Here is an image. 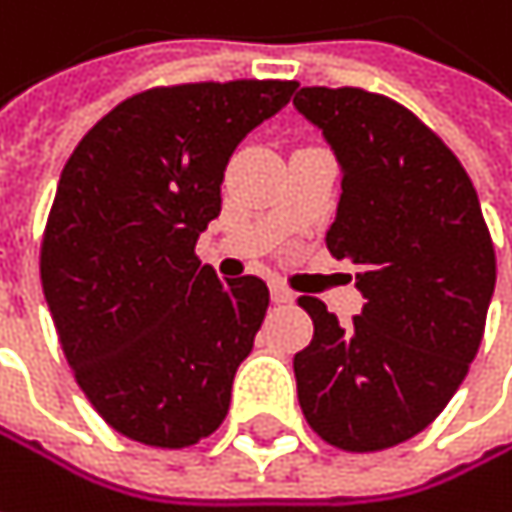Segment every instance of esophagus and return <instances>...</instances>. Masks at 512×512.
Wrapping results in <instances>:
<instances>
[{
  "mask_svg": "<svg viewBox=\"0 0 512 512\" xmlns=\"http://www.w3.org/2000/svg\"><path fill=\"white\" fill-rule=\"evenodd\" d=\"M272 302L275 304H290L293 302V293L284 287V284H272Z\"/></svg>",
  "mask_w": 512,
  "mask_h": 512,
  "instance_id": "1",
  "label": "esophagus"
}]
</instances>
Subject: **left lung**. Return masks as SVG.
I'll return each mask as SVG.
<instances>
[{
  "instance_id": "left-lung-1",
  "label": "left lung",
  "mask_w": 512,
  "mask_h": 512,
  "mask_svg": "<svg viewBox=\"0 0 512 512\" xmlns=\"http://www.w3.org/2000/svg\"><path fill=\"white\" fill-rule=\"evenodd\" d=\"M296 111L343 172L328 252L357 266L351 325L302 296L310 346L293 357L307 425L343 451H381L425 431L475 360L495 249L466 169L398 102L360 87H302Z\"/></svg>"
}]
</instances>
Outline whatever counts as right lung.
<instances>
[{
	"label": "right lung",
	"instance_id": "1",
	"mask_svg": "<svg viewBox=\"0 0 512 512\" xmlns=\"http://www.w3.org/2000/svg\"><path fill=\"white\" fill-rule=\"evenodd\" d=\"M296 81L178 84L102 117L61 172L40 281L78 387L128 440L184 448L213 434L269 307L255 275L219 278L196 240L219 216L240 140Z\"/></svg>",
	"mask_w": 512,
	"mask_h": 512
}]
</instances>
